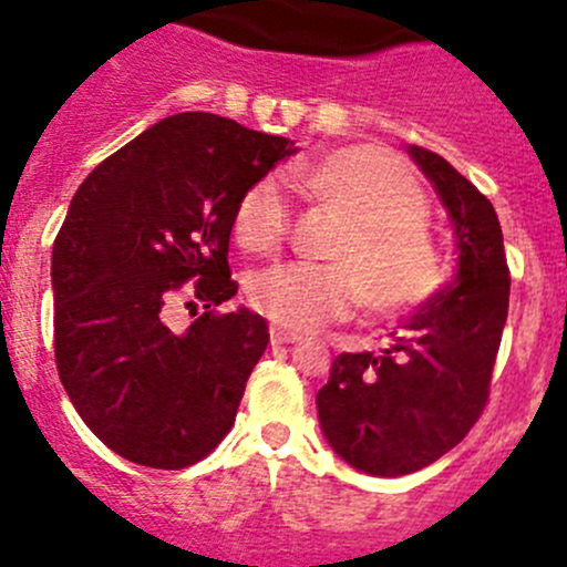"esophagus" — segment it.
Segmentation results:
<instances>
[{
	"mask_svg": "<svg viewBox=\"0 0 567 567\" xmlns=\"http://www.w3.org/2000/svg\"><path fill=\"white\" fill-rule=\"evenodd\" d=\"M271 342H274V344H293V342H301V333H299V331L282 329V326H271Z\"/></svg>",
	"mask_w": 567,
	"mask_h": 567,
	"instance_id": "esophagus-1",
	"label": "esophagus"
}]
</instances>
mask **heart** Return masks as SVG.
I'll use <instances>...</instances> for the list:
<instances>
[{"label": "heart", "mask_w": 567, "mask_h": 567, "mask_svg": "<svg viewBox=\"0 0 567 567\" xmlns=\"http://www.w3.org/2000/svg\"><path fill=\"white\" fill-rule=\"evenodd\" d=\"M303 187L348 214L333 264H277L247 285L252 307L293 331L342 320L363 301L369 312L402 315L443 282V260L426 198L408 165L378 146H348L303 171ZM236 241L268 252L288 234V208L271 178L252 184L234 214Z\"/></svg>", "instance_id": "1"}]
</instances>
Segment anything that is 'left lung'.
<instances>
[{"label":"left lung","mask_w":567,"mask_h":567,"mask_svg":"<svg viewBox=\"0 0 567 567\" xmlns=\"http://www.w3.org/2000/svg\"><path fill=\"white\" fill-rule=\"evenodd\" d=\"M449 208L454 285L389 333L380 353H342L318 391L326 440L369 475L415 473L437 462L481 419L508 318L511 274L494 206L451 163L410 146Z\"/></svg>","instance_id":"1"}]
</instances>
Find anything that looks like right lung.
Returning <instances> with one entry per match:
<instances>
[{
	"label": "right lung",
	"mask_w": 567,
	"mask_h": 567,
	"mask_svg": "<svg viewBox=\"0 0 567 567\" xmlns=\"http://www.w3.org/2000/svg\"><path fill=\"white\" fill-rule=\"evenodd\" d=\"M293 141L189 111L97 165L53 241V350L70 402L111 451L182 470L230 432L268 326L234 299L228 241L241 195ZM195 278L207 312L187 332L162 309Z\"/></svg>",
	"instance_id": "right-lung-1"
}]
</instances>
